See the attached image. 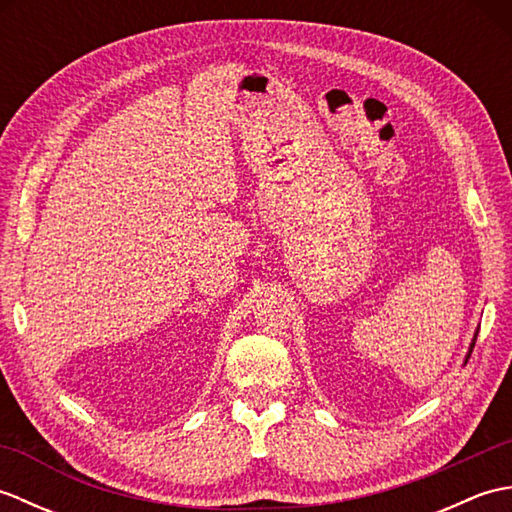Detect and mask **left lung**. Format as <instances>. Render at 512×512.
I'll use <instances>...</instances> for the list:
<instances>
[{"label": "left lung", "mask_w": 512, "mask_h": 512, "mask_svg": "<svg viewBox=\"0 0 512 512\" xmlns=\"http://www.w3.org/2000/svg\"><path fill=\"white\" fill-rule=\"evenodd\" d=\"M475 339H477V336H475ZM475 339H473V343H471V350H469V356H466V358H471V352H473V347H475Z\"/></svg>", "instance_id": "obj_1"}]
</instances>
